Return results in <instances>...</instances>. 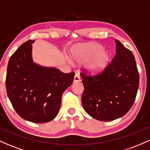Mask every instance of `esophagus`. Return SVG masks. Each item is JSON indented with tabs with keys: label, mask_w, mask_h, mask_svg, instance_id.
Masks as SVG:
<instances>
[{
	"label": "esophagus",
	"mask_w": 150,
	"mask_h": 150,
	"mask_svg": "<svg viewBox=\"0 0 150 150\" xmlns=\"http://www.w3.org/2000/svg\"><path fill=\"white\" fill-rule=\"evenodd\" d=\"M80 80V75H79L77 73H76L75 75V77H74V82H78Z\"/></svg>",
	"instance_id": "34e87169"
}]
</instances>
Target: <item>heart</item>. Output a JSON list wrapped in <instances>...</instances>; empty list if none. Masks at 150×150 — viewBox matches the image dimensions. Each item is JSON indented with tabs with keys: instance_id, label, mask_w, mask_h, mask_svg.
<instances>
[{
	"instance_id": "1",
	"label": "heart",
	"mask_w": 150,
	"mask_h": 150,
	"mask_svg": "<svg viewBox=\"0 0 150 150\" xmlns=\"http://www.w3.org/2000/svg\"><path fill=\"white\" fill-rule=\"evenodd\" d=\"M72 57L78 63L89 61L87 68L92 74H99L104 71L110 61L109 53L97 43L78 46L72 52Z\"/></svg>"
}]
</instances>
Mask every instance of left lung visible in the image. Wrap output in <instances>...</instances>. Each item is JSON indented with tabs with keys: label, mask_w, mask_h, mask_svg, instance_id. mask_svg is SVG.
Listing matches in <instances>:
<instances>
[{
	"label": "left lung",
	"mask_w": 150,
	"mask_h": 150,
	"mask_svg": "<svg viewBox=\"0 0 150 150\" xmlns=\"http://www.w3.org/2000/svg\"><path fill=\"white\" fill-rule=\"evenodd\" d=\"M116 55L104 71L80 75L85 89L82 106L90 116L101 121H110L123 116L135 102L139 87L138 70L131 51L118 40Z\"/></svg>",
	"instance_id": "1"
}]
</instances>
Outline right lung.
<instances>
[{
	"label": "right lung",
	"mask_w": 150,
	"mask_h": 150,
	"mask_svg": "<svg viewBox=\"0 0 150 150\" xmlns=\"http://www.w3.org/2000/svg\"><path fill=\"white\" fill-rule=\"evenodd\" d=\"M33 43L34 40L25 42L10 56L6 80L7 94L23 119L47 123L57 116L62 94L73 83L75 73H63L55 68L34 63Z\"/></svg>",
	"instance_id": "right-lung-1"
}]
</instances>
